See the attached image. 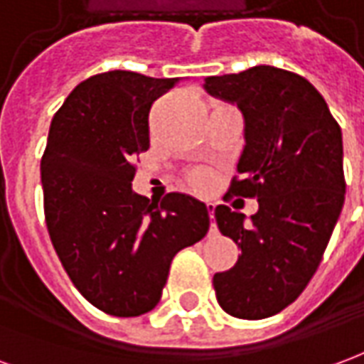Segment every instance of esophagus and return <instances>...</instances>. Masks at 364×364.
I'll list each match as a JSON object with an SVG mask.
<instances>
[{"label":"esophagus","instance_id":"esophagus-1","mask_svg":"<svg viewBox=\"0 0 364 364\" xmlns=\"http://www.w3.org/2000/svg\"><path fill=\"white\" fill-rule=\"evenodd\" d=\"M214 208H216V205H214V203H210V200H206V210H208V216H210V234H214V232H216V222H214Z\"/></svg>","mask_w":364,"mask_h":364}]
</instances>
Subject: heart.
I'll use <instances>...</instances> for the list:
<instances>
[{
    "mask_svg": "<svg viewBox=\"0 0 364 364\" xmlns=\"http://www.w3.org/2000/svg\"><path fill=\"white\" fill-rule=\"evenodd\" d=\"M193 183L197 185V187H205L208 185V175L205 171H197V173L193 175Z\"/></svg>",
    "mask_w": 364,
    "mask_h": 364,
    "instance_id": "1",
    "label": "heart"
}]
</instances>
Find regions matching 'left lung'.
I'll return each instance as SVG.
<instances>
[{
	"label": "left lung",
	"instance_id": "1",
	"mask_svg": "<svg viewBox=\"0 0 364 364\" xmlns=\"http://www.w3.org/2000/svg\"><path fill=\"white\" fill-rule=\"evenodd\" d=\"M206 93L237 105L245 146L230 195L257 197L245 214L218 205L214 218L242 247L213 279L222 310L263 320L292 304L320 265L345 200L343 140L326 99L302 75L273 66L210 75Z\"/></svg>",
	"mask_w": 364,
	"mask_h": 364
}]
</instances>
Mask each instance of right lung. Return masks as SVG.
<instances>
[{"label":"right lung","mask_w":364,"mask_h":364,"mask_svg":"<svg viewBox=\"0 0 364 364\" xmlns=\"http://www.w3.org/2000/svg\"><path fill=\"white\" fill-rule=\"evenodd\" d=\"M177 82L124 70L85 80L54 114L41 161L52 245L75 289L119 318L156 308L175 253L210 226L197 198L167 193L154 203L132 191L151 103Z\"/></svg>","instance_id":"1"}]
</instances>
